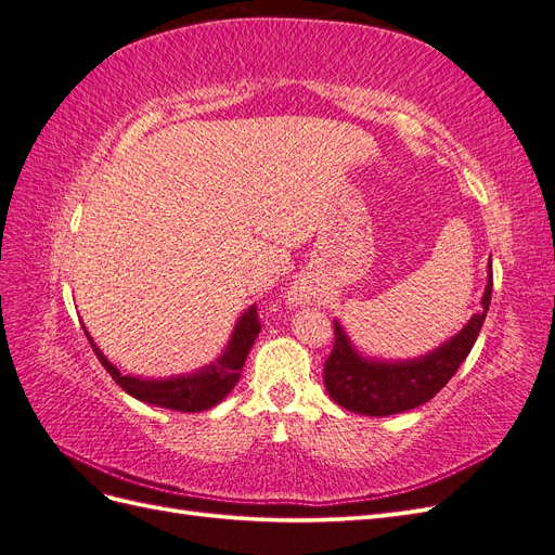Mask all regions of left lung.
Masks as SVG:
<instances>
[{
  "mask_svg": "<svg viewBox=\"0 0 555 555\" xmlns=\"http://www.w3.org/2000/svg\"><path fill=\"white\" fill-rule=\"evenodd\" d=\"M491 268V263H489ZM493 294V268L481 298V310L469 319L465 328L430 354L412 361H371L351 347L347 333L333 322V349L324 363V384L328 396L340 408L367 414L389 416L424 405L456 375L467 359L483 326Z\"/></svg>",
  "mask_w": 555,
  "mask_h": 555,
  "instance_id": "obj_1",
  "label": "left lung"
}]
</instances>
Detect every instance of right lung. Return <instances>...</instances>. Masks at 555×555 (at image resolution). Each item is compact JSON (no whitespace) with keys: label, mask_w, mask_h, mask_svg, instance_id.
I'll return each instance as SVG.
<instances>
[{"label":"right lung","mask_w":555,"mask_h":555,"mask_svg":"<svg viewBox=\"0 0 555 555\" xmlns=\"http://www.w3.org/2000/svg\"><path fill=\"white\" fill-rule=\"evenodd\" d=\"M82 331H86V326H82ZM259 331H261V322L257 314V306H251L238 319L236 331H233L231 340L220 359L206 367H201L198 373L184 375V377H169V379H141V377L122 375L102 354V349L94 345L88 331L86 335L94 349L96 359L102 361V365L115 379V384L122 386V391L157 408L176 410V412H201V410H210L212 405H217V402L224 400V396L233 389V386H236L243 373L245 359L249 354L251 345H255Z\"/></svg>","instance_id":"right-lung-1"}]
</instances>
